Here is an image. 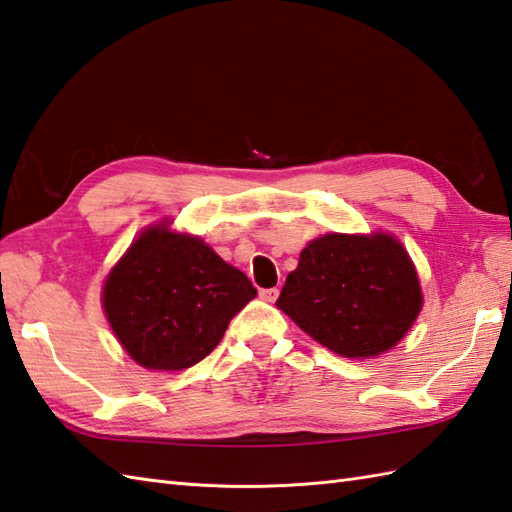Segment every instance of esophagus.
Here are the masks:
<instances>
[{"instance_id": "obj_1", "label": "esophagus", "mask_w": 512, "mask_h": 512, "mask_svg": "<svg viewBox=\"0 0 512 512\" xmlns=\"http://www.w3.org/2000/svg\"><path fill=\"white\" fill-rule=\"evenodd\" d=\"M280 289L278 287H269V289H260V298H263L265 302H276Z\"/></svg>"}]
</instances>
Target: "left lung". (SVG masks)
Listing matches in <instances>:
<instances>
[{"label": "left lung", "mask_w": 512, "mask_h": 512, "mask_svg": "<svg viewBox=\"0 0 512 512\" xmlns=\"http://www.w3.org/2000/svg\"><path fill=\"white\" fill-rule=\"evenodd\" d=\"M304 333L342 357H372L410 331L423 295L392 236L326 234L300 254L276 300Z\"/></svg>", "instance_id": "8db88e82"}]
</instances>
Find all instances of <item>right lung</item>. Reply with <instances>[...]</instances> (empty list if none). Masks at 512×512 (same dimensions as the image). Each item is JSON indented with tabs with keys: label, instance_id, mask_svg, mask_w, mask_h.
<instances>
[{
	"label": "right lung",
	"instance_id": "obj_1",
	"mask_svg": "<svg viewBox=\"0 0 512 512\" xmlns=\"http://www.w3.org/2000/svg\"><path fill=\"white\" fill-rule=\"evenodd\" d=\"M256 287L197 236L146 230L102 291L107 320L124 350L151 370H184L217 348Z\"/></svg>",
	"mask_w": 512,
	"mask_h": 512
}]
</instances>
